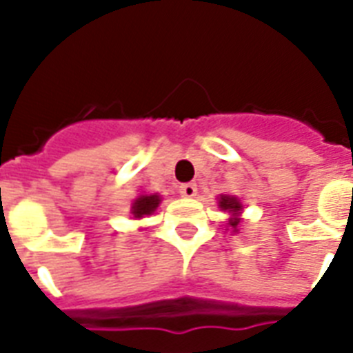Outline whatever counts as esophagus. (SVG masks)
Here are the masks:
<instances>
[{
  "mask_svg": "<svg viewBox=\"0 0 353 353\" xmlns=\"http://www.w3.org/2000/svg\"><path fill=\"white\" fill-rule=\"evenodd\" d=\"M179 194H181L183 198H194L198 194V187L194 183H183L181 187H179Z\"/></svg>",
  "mask_w": 353,
  "mask_h": 353,
  "instance_id": "34e87169",
  "label": "esophagus"
}]
</instances>
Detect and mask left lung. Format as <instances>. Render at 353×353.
I'll return each instance as SVG.
<instances>
[{
	"instance_id": "obj_1",
	"label": "left lung",
	"mask_w": 353,
	"mask_h": 353,
	"mask_svg": "<svg viewBox=\"0 0 353 353\" xmlns=\"http://www.w3.org/2000/svg\"><path fill=\"white\" fill-rule=\"evenodd\" d=\"M218 207H220L221 210H227V212H231V220H229V225L234 229V232H238V229L236 227L240 225V212H241V203L240 199L234 198V196H221L220 201H218Z\"/></svg>"
}]
</instances>
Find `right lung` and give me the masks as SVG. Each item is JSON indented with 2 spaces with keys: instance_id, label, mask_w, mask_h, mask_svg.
Returning a JSON list of instances; mask_svg holds the SVG:
<instances>
[{
  "instance_id": "1",
  "label": "right lung",
  "mask_w": 353,
  "mask_h": 353,
  "mask_svg": "<svg viewBox=\"0 0 353 353\" xmlns=\"http://www.w3.org/2000/svg\"><path fill=\"white\" fill-rule=\"evenodd\" d=\"M161 203V198L157 194H143L132 203V214L135 220H141L144 216H150Z\"/></svg>"
}]
</instances>
